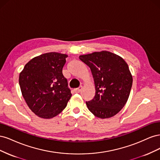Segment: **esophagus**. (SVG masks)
Segmentation results:
<instances>
[{"mask_svg":"<svg viewBox=\"0 0 160 160\" xmlns=\"http://www.w3.org/2000/svg\"><path fill=\"white\" fill-rule=\"evenodd\" d=\"M82 89H83V88H82V86H81V87H79V88H77V89H74V91L75 92V93H80L81 92V91L82 90Z\"/></svg>","mask_w":160,"mask_h":160,"instance_id":"esophagus-1","label":"esophagus"}]
</instances>
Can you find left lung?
I'll return each instance as SVG.
<instances>
[{
	"label": "left lung",
	"mask_w": 160,
	"mask_h": 160,
	"mask_svg": "<svg viewBox=\"0 0 160 160\" xmlns=\"http://www.w3.org/2000/svg\"><path fill=\"white\" fill-rule=\"evenodd\" d=\"M93 75L95 87L94 98L87 101L89 110L101 119L119 113L127 103L133 78L123 58L109 51L94 52L79 56Z\"/></svg>",
	"instance_id": "8db88e82"
}]
</instances>
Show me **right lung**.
<instances>
[{
	"label": "right lung",
	"mask_w": 160,
	"mask_h": 160,
	"mask_svg": "<svg viewBox=\"0 0 160 160\" xmlns=\"http://www.w3.org/2000/svg\"><path fill=\"white\" fill-rule=\"evenodd\" d=\"M67 57L56 52L45 53L28 61L19 75L22 97L39 118L55 117L71 98L67 80L62 75Z\"/></svg>",
	"instance_id": "add662e5"
}]
</instances>
